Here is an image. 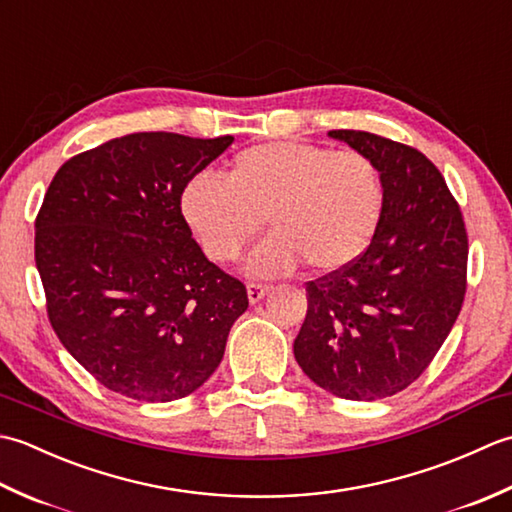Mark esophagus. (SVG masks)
Here are the masks:
<instances>
[{"mask_svg": "<svg viewBox=\"0 0 512 512\" xmlns=\"http://www.w3.org/2000/svg\"><path fill=\"white\" fill-rule=\"evenodd\" d=\"M246 290H248V301L250 303H257V301H262L268 295L270 286L268 284H259V281H250V284L246 286Z\"/></svg>", "mask_w": 512, "mask_h": 512, "instance_id": "34e87169", "label": "esophagus"}]
</instances>
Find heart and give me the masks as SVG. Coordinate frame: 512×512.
Segmentation results:
<instances>
[{"label": "heart", "instance_id": "b5f03b06", "mask_svg": "<svg viewBox=\"0 0 512 512\" xmlns=\"http://www.w3.org/2000/svg\"><path fill=\"white\" fill-rule=\"evenodd\" d=\"M383 206L372 156L299 140L239 151L226 182L200 176L182 193L184 220L215 264L235 262L266 220L270 235L246 262L257 277L286 275L301 259L317 273L352 264L372 244Z\"/></svg>", "mask_w": 512, "mask_h": 512}]
</instances>
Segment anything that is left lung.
I'll return each mask as SVG.
<instances>
[{"label":"left lung","instance_id":"obj_1","mask_svg":"<svg viewBox=\"0 0 512 512\" xmlns=\"http://www.w3.org/2000/svg\"><path fill=\"white\" fill-rule=\"evenodd\" d=\"M330 136L374 158L385 206L361 257L306 284L295 358L330 394L378 400L418 380L449 336L466 295L469 237L460 204L418 149L356 129Z\"/></svg>","mask_w":512,"mask_h":512}]
</instances>
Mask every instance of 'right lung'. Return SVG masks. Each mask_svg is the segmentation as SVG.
Listing matches in <instances>:
<instances>
[{"mask_svg": "<svg viewBox=\"0 0 512 512\" xmlns=\"http://www.w3.org/2000/svg\"><path fill=\"white\" fill-rule=\"evenodd\" d=\"M233 136L129 134L63 162L35 220L46 310L76 361L116 394L171 402L204 385L248 308L204 257L182 193Z\"/></svg>", "mask_w": 512, "mask_h": 512, "instance_id": "right-lung-1", "label": "right lung"}]
</instances>
